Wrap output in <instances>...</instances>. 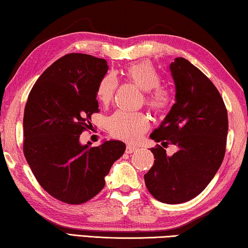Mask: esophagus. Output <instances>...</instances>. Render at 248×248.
Returning a JSON list of instances; mask_svg holds the SVG:
<instances>
[{"instance_id": "34e87169", "label": "esophagus", "mask_w": 248, "mask_h": 248, "mask_svg": "<svg viewBox=\"0 0 248 248\" xmlns=\"http://www.w3.org/2000/svg\"><path fill=\"white\" fill-rule=\"evenodd\" d=\"M137 148L135 146H132V145H127L126 146V154H132V153H134V151H135Z\"/></svg>"}]
</instances>
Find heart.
<instances>
[{"label":"heart","mask_w":248,"mask_h":248,"mask_svg":"<svg viewBox=\"0 0 248 248\" xmlns=\"http://www.w3.org/2000/svg\"><path fill=\"white\" fill-rule=\"evenodd\" d=\"M126 79L146 91L145 103L155 114H162L170 104V97L166 90L159 88L161 78L149 62L129 65L124 69ZM117 81L112 74H108L100 80L97 88V98L104 106L114 97ZM149 127V120L141 112L129 113L116 111L108 119V128L113 136L125 141H137Z\"/></svg>","instance_id":"1"}]
</instances>
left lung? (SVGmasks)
I'll list each match as a JSON object with an SVG mask.
<instances>
[{
	"label": "left lung",
	"instance_id": "left-lung-1",
	"mask_svg": "<svg viewBox=\"0 0 248 248\" xmlns=\"http://www.w3.org/2000/svg\"><path fill=\"white\" fill-rule=\"evenodd\" d=\"M170 71L175 103L150 138L179 150L169 157L161 146L151 148L155 160L144 177L155 199L173 205L196 197L214 179L224 158L229 123L222 97L201 69L176 58Z\"/></svg>",
	"mask_w": 248,
	"mask_h": 248
}]
</instances>
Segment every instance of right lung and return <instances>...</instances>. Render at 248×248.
Masks as SVG:
<instances>
[{"instance_id":"1","label":"right lung","mask_w":248,"mask_h":248,"mask_svg":"<svg viewBox=\"0 0 248 248\" xmlns=\"http://www.w3.org/2000/svg\"><path fill=\"white\" fill-rule=\"evenodd\" d=\"M104 59L69 53L47 67L28 95L24 155L41 187L59 201L79 205L101 190L104 177L126 146L107 140L79 142L98 113L97 88L108 72Z\"/></svg>"}]
</instances>
